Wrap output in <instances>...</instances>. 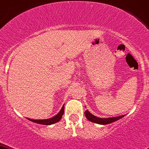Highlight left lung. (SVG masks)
<instances>
[{
    "label": "left lung",
    "mask_w": 149,
    "mask_h": 149,
    "mask_svg": "<svg viewBox=\"0 0 149 149\" xmlns=\"http://www.w3.org/2000/svg\"><path fill=\"white\" fill-rule=\"evenodd\" d=\"M85 117L87 118V120L91 121V122L95 123L97 124H101V125H106V124L111 123L115 122V121L119 120V119L122 118L123 117H124V116H118V117H113V118H101L96 117V116H93V114L90 113L88 111V110H87L85 112Z\"/></svg>",
    "instance_id": "1"
}]
</instances>
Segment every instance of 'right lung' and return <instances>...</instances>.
<instances>
[{
  "label": "right lung",
  "instance_id": "1",
  "mask_svg": "<svg viewBox=\"0 0 149 149\" xmlns=\"http://www.w3.org/2000/svg\"><path fill=\"white\" fill-rule=\"evenodd\" d=\"M64 105L62 106V109L60 110V111L59 112L58 114H56V116H54V117L51 118L49 119H44V120H33V119H30L28 118L29 120L32 121L33 123H39V124H42V125H52V124L55 123H57L58 121H59L62 118V116L64 114Z\"/></svg>",
  "mask_w": 149,
  "mask_h": 149
}]
</instances>
